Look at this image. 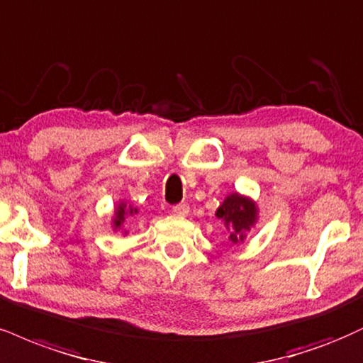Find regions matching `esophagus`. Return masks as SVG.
I'll return each instance as SVG.
<instances>
[{
	"instance_id": "34e87169",
	"label": "esophagus",
	"mask_w": 363,
	"mask_h": 363,
	"mask_svg": "<svg viewBox=\"0 0 363 363\" xmlns=\"http://www.w3.org/2000/svg\"><path fill=\"white\" fill-rule=\"evenodd\" d=\"M172 213L177 216H187V213H189V204H186V203L176 204V206L172 208Z\"/></svg>"
}]
</instances>
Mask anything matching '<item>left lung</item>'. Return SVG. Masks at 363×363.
Wrapping results in <instances>:
<instances>
[{
	"mask_svg": "<svg viewBox=\"0 0 363 363\" xmlns=\"http://www.w3.org/2000/svg\"><path fill=\"white\" fill-rule=\"evenodd\" d=\"M215 215L228 230L230 242L235 245H242L248 231L259 221V206L250 196L230 193L218 206Z\"/></svg>",
	"mask_w": 363,
	"mask_h": 363,
	"instance_id": "obj_1",
	"label": "left lung"
}]
</instances>
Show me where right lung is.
<instances>
[{
	"label": "right lung",
	"instance_id": "1",
	"mask_svg": "<svg viewBox=\"0 0 363 363\" xmlns=\"http://www.w3.org/2000/svg\"><path fill=\"white\" fill-rule=\"evenodd\" d=\"M138 213V208H135L133 204H130V203H126L125 199H120L116 203V206H115V211H113V216H111V228H113V231H118V233H121V235H128V231L125 230V221L128 220L130 216H133V215H137Z\"/></svg>",
	"mask_w": 363,
	"mask_h": 363
}]
</instances>
